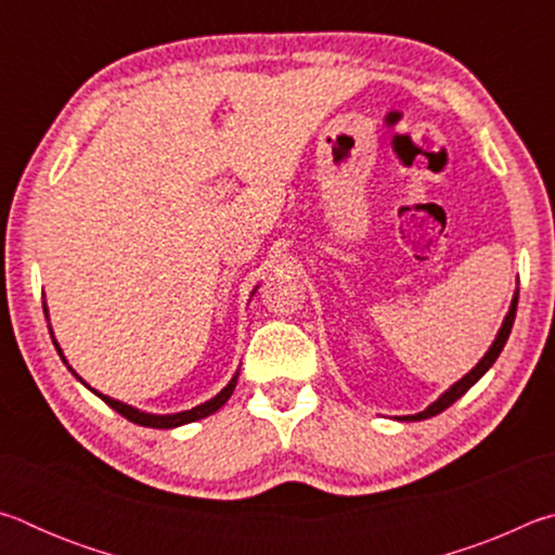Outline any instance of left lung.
Wrapping results in <instances>:
<instances>
[{"instance_id": "1", "label": "left lung", "mask_w": 555, "mask_h": 555, "mask_svg": "<svg viewBox=\"0 0 555 555\" xmlns=\"http://www.w3.org/2000/svg\"><path fill=\"white\" fill-rule=\"evenodd\" d=\"M516 300H519V291H516L514 294V298H512V308H509V313H506V318H504V323H502V327H500V333H496V337H494V343H492V347L490 350H487V354L482 357L480 362H477V367H473L469 370L463 379L460 382H455L453 387H450L443 397H440L438 401H434L430 403V406L426 409V411H421V413H416V416H403V421H424V418H430V416H436V413H440V411H446L450 403H455L460 397H463V393L473 387V384L482 377V374L492 367L494 364V360L496 357H500V352L504 350V345H506V340H509V333H512V325H514V318H516Z\"/></svg>"}]
</instances>
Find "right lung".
<instances>
[{
    "label": "right lung",
    "instance_id": "obj_1",
    "mask_svg": "<svg viewBox=\"0 0 555 555\" xmlns=\"http://www.w3.org/2000/svg\"><path fill=\"white\" fill-rule=\"evenodd\" d=\"M43 311H46V308H43ZM53 345H55V350H59V354L63 357L59 343L53 340ZM63 362H65V357H63ZM68 370H70V367H68ZM73 374H75V372H73ZM78 379H80V377H78ZM234 384H237V374H234L232 382L218 393V397H212L210 401H205V403H201V406H195V409H191V411L168 413V416H156V413H144V411H139V409H134V406H127V403L109 399V397H105V393H100V391H95V389H90V391H95L98 397H100L102 401H105L109 409H115L117 413H121V416H125L127 421H131V424L146 426V428H176V426H183V424H193V421L205 418V416H210V413L218 411V409L222 406V403L232 397Z\"/></svg>",
    "mask_w": 555,
    "mask_h": 555
}]
</instances>
